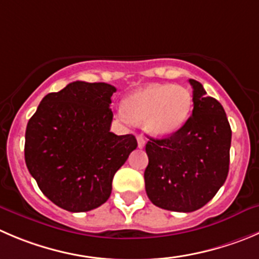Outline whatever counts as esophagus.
<instances>
[{
	"label": "esophagus",
	"instance_id": "1",
	"mask_svg": "<svg viewBox=\"0 0 259 259\" xmlns=\"http://www.w3.org/2000/svg\"><path fill=\"white\" fill-rule=\"evenodd\" d=\"M137 144H139L140 149H142V147H145V144H146V141H145V139L142 136H137Z\"/></svg>",
	"mask_w": 259,
	"mask_h": 259
}]
</instances>
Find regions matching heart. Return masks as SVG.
Instances as JSON below:
<instances>
[{"instance_id": "obj_1", "label": "heart", "mask_w": 259, "mask_h": 259, "mask_svg": "<svg viewBox=\"0 0 259 259\" xmlns=\"http://www.w3.org/2000/svg\"><path fill=\"white\" fill-rule=\"evenodd\" d=\"M192 110L191 91L171 83H151L125 98L119 117L127 122L144 123L147 134L170 136L188 119Z\"/></svg>"}]
</instances>
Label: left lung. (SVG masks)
<instances>
[{
    "label": "left lung",
    "mask_w": 259,
    "mask_h": 259,
    "mask_svg": "<svg viewBox=\"0 0 259 259\" xmlns=\"http://www.w3.org/2000/svg\"><path fill=\"white\" fill-rule=\"evenodd\" d=\"M193 88V110L178 131L146 144L149 165L145 188L155 206L192 212L213 198L226 181L231 128L223 105L207 97L201 82Z\"/></svg>",
    "instance_id": "left-lung-1"
}]
</instances>
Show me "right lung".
Returning a JSON list of instances; mask_svg holds the SVG:
<instances>
[{"mask_svg": "<svg viewBox=\"0 0 259 259\" xmlns=\"http://www.w3.org/2000/svg\"><path fill=\"white\" fill-rule=\"evenodd\" d=\"M105 82H71L46 95L25 132V162L54 205L70 212L102 206L112 193L115 171L137 147L134 135L110 132V98Z\"/></svg>", "mask_w": 259, "mask_h": 259, "instance_id": "right-lung-1", "label": "right lung"}]
</instances>
